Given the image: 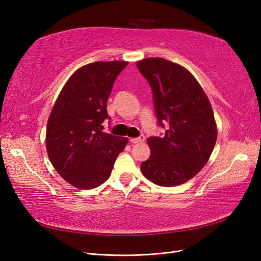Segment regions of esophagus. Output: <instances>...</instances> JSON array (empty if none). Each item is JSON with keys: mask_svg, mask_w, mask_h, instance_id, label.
Listing matches in <instances>:
<instances>
[{"mask_svg": "<svg viewBox=\"0 0 261 261\" xmlns=\"http://www.w3.org/2000/svg\"><path fill=\"white\" fill-rule=\"evenodd\" d=\"M130 143L133 144H138V143H141V141L145 140V136H139V137H136V138H130Z\"/></svg>", "mask_w": 261, "mask_h": 261, "instance_id": "1", "label": "esophagus"}]
</instances>
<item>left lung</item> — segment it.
I'll list each match as a JSON object with an SVG mask.
<instances>
[{
    "instance_id": "8db88e82",
    "label": "left lung",
    "mask_w": 261,
    "mask_h": 261,
    "mask_svg": "<svg viewBox=\"0 0 261 261\" xmlns=\"http://www.w3.org/2000/svg\"><path fill=\"white\" fill-rule=\"evenodd\" d=\"M152 90L158 125L164 136L148 138L149 159L140 164L152 183L173 187L193 178L207 163L217 141L210 102L186 68L161 58L137 62Z\"/></svg>"
}]
</instances>
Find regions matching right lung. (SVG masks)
I'll return each instance as SVG.
<instances>
[{
	"label": "right lung",
	"instance_id": "add662e5",
	"mask_svg": "<svg viewBox=\"0 0 261 261\" xmlns=\"http://www.w3.org/2000/svg\"><path fill=\"white\" fill-rule=\"evenodd\" d=\"M127 62H96L70 76L46 125V151L59 174L77 188L91 189L111 175L127 138L103 133L111 120L107 103L116 77Z\"/></svg>",
	"mask_w": 261,
	"mask_h": 261
}]
</instances>
